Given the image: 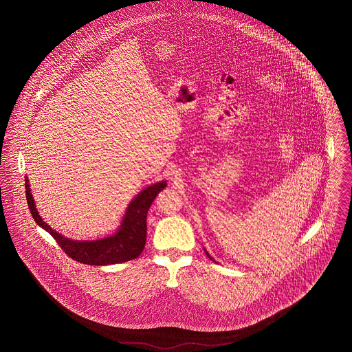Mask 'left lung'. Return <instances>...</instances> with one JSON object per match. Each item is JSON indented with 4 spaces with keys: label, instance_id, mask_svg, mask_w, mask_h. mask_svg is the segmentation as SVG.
<instances>
[{
    "label": "left lung",
    "instance_id": "8db88e82",
    "mask_svg": "<svg viewBox=\"0 0 352 352\" xmlns=\"http://www.w3.org/2000/svg\"><path fill=\"white\" fill-rule=\"evenodd\" d=\"M204 251H206V250H204ZM206 253H207V251H206ZM207 256H208V257H210V258H211V260H212V257H211V256H210V254H208V253H207Z\"/></svg>",
    "mask_w": 352,
    "mask_h": 352
}]
</instances>
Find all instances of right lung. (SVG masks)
<instances>
[{
    "mask_svg": "<svg viewBox=\"0 0 352 352\" xmlns=\"http://www.w3.org/2000/svg\"><path fill=\"white\" fill-rule=\"evenodd\" d=\"M25 178L26 199L34 220L38 223L39 227L46 230L56 240L59 247L66 252L67 256L72 260L87 265L120 264L138 257L141 252L144 251L146 243L148 211L157 194L166 187V181H161L142 190L129 203L118 232L100 240L78 241L58 234L39 217L32 195L30 184L28 181V177Z\"/></svg>",
    "mask_w": 352,
    "mask_h": 352,
    "instance_id": "obj_1",
    "label": "right lung"
}]
</instances>
